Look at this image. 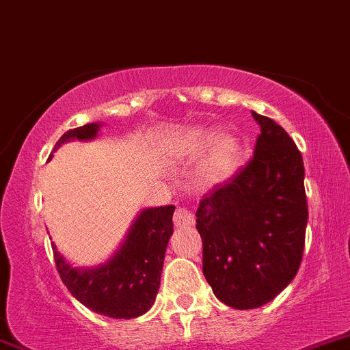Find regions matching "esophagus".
Returning a JSON list of instances; mask_svg holds the SVG:
<instances>
[{"instance_id":"obj_1","label":"esophagus","mask_w":350,"mask_h":350,"mask_svg":"<svg viewBox=\"0 0 350 350\" xmlns=\"http://www.w3.org/2000/svg\"><path fill=\"white\" fill-rule=\"evenodd\" d=\"M172 222L178 228H187L192 227L196 224V217L191 211L184 207H178L174 212V217H172Z\"/></svg>"}]
</instances>
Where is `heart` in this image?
<instances>
[{
	"label": "heart",
	"mask_w": 350,
	"mask_h": 350,
	"mask_svg": "<svg viewBox=\"0 0 350 350\" xmlns=\"http://www.w3.org/2000/svg\"><path fill=\"white\" fill-rule=\"evenodd\" d=\"M207 126H191L176 139V151L183 156H194L207 148L199 167V179L204 184H215L230 178L242 164L245 143L235 131H220L216 136Z\"/></svg>",
	"instance_id": "b5f03b06"
}]
</instances>
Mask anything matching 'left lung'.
<instances>
[{
	"instance_id": "obj_1",
	"label": "left lung",
	"mask_w": 350,
	"mask_h": 350,
	"mask_svg": "<svg viewBox=\"0 0 350 350\" xmlns=\"http://www.w3.org/2000/svg\"><path fill=\"white\" fill-rule=\"evenodd\" d=\"M252 116L262 131L255 154L204 194L196 212L204 276L235 309L263 306L291 283L308 224L303 156L278 123Z\"/></svg>"
}]
</instances>
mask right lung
<instances>
[{
	"mask_svg": "<svg viewBox=\"0 0 350 350\" xmlns=\"http://www.w3.org/2000/svg\"><path fill=\"white\" fill-rule=\"evenodd\" d=\"M100 123H87L60 136L54 151L70 139H94ZM174 206L144 208L110 260L94 268H74L52 243L57 271L67 290L83 306L113 319L144 314L161 283L164 253L172 235Z\"/></svg>",
	"mask_w": 350,
	"mask_h": 350,
	"instance_id": "1",
	"label": "right lung"
}]
</instances>
